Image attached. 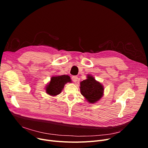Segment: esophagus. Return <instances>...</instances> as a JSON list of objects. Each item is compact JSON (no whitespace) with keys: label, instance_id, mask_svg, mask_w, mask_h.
I'll return each mask as SVG.
<instances>
[{"label":"esophagus","instance_id":"esophagus-1","mask_svg":"<svg viewBox=\"0 0 148 148\" xmlns=\"http://www.w3.org/2000/svg\"><path fill=\"white\" fill-rule=\"evenodd\" d=\"M77 79H78V77L76 75H74L72 77V80L74 82H76L77 81Z\"/></svg>","mask_w":148,"mask_h":148}]
</instances>
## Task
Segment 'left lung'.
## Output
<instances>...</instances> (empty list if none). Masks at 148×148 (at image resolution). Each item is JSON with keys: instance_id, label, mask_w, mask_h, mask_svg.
Returning a JSON list of instances; mask_svg holds the SVG:
<instances>
[{"instance_id": "left-lung-1", "label": "left lung", "mask_w": 148, "mask_h": 148, "mask_svg": "<svg viewBox=\"0 0 148 148\" xmlns=\"http://www.w3.org/2000/svg\"><path fill=\"white\" fill-rule=\"evenodd\" d=\"M87 78L80 82V92L89 103L93 104L103 97L104 88L101 84L95 80L94 77L88 75Z\"/></svg>"}]
</instances>
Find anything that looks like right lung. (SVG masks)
I'll return each mask as SVG.
<instances>
[{"mask_svg":"<svg viewBox=\"0 0 148 148\" xmlns=\"http://www.w3.org/2000/svg\"><path fill=\"white\" fill-rule=\"evenodd\" d=\"M71 82V79L68 75L53 76L51 77L49 84L47 85L46 92L51 96L58 95L64 89L65 84Z\"/></svg>","mask_w":148,"mask_h":148,"instance_id":"1","label":"right lung"}]
</instances>
